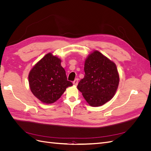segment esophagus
<instances>
[{"label": "esophagus", "mask_w": 151, "mask_h": 151, "mask_svg": "<svg viewBox=\"0 0 151 151\" xmlns=\"http://www.w3.org/2000/svg\"><path fill=\"white\" fill-rule=\"evenodd\" d=\"M77 84H78V79H76L74 81V82H73V84L75 85V86H77Z\"/></svg>", "instance_id": "1"}]
</instances>
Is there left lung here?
<instances>
[{
  "instance_id": "1",
  "label": "left lung",
  "mask_w": 151,
  "mask_h": 151,
  "mask_svg": "<svg viewBox=\"0 0 151 151\" xmlns=\"http://www.w3.org/2000/svg\"><path fill=\"white\" fill-rule=\"evenodd\" d=\"M85 76L77 85L86 101L98 107L111 100L119 84L116 64L98 50H94L84 63Z\"/></svg>"
}]
</instances>
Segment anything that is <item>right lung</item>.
<instances>
[{
	"mask_svg": "<svg viewBox=\"0 0 151 151\" xmlns=\"http://www.w3.org/2000/svg\"><path fill=\"white\" fill-rule=\"evenodd\" d=\"M31 91L41 102L52 104L61 97L67 88L72 86L67 81L61 60L48 53L39 60L29 73Z\"/></svg>",
	"mask_w": 151,
	"mask_h": 151,
	"instance_id": "right-lung-1",
	"label": "right lung"
}]
</instances>
